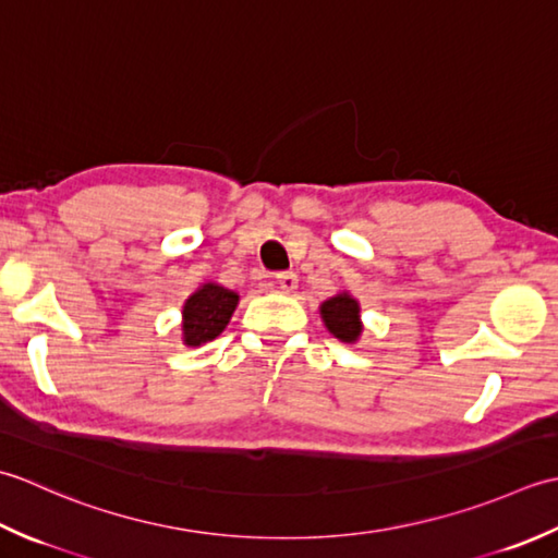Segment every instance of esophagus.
<instances>
[{"label":"esophagus","mask_w":558,"mask_h":558,"mask_svg":"<svg viewBox=\"0 0 558 558\" xmlns=\"http://www.w3.org/2000/svg\"><path fill=\"white\" fill-rule=\"evenodd\" d=\"M277 279V283H279V289H283V291H293L295 287H299V275H295V271H279V275L275 277Z\"/></svg>","instance_id":"34e87169"}]
</instances>
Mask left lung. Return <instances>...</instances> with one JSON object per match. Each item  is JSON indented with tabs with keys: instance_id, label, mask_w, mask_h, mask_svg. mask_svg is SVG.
<instances>
[{
	"instance_id": "left-lung-1",
	"label": "left lung",
	"mask_w": 558,
	"mask_h": 558,
	"mask_svg": "<svg viewBox=\"0 0 558 558\" xmlns=\"http://www.w3.org/2000/svg\"><path fill=\"white\" fill-rule=\"evenodd\" d=\"M323 320L329 332L342 342H356L361 335L359 323V303L347 293H339L320 305Z\"/></svg>"
}]
</instances>
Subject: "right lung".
I'll list each match as a JSON object with an SVG mask.
<instances>
[{
  "label": "right lung",
  "mask_w": 558,
  "mask_h": 558,
  "mask_svg": "<svg viewBox=\"0 0 558 558\" xmlns=\"http://www.w3.org/2000/svg\"><path fill=\"white\" fill-rule=\"evenodd\" d=\"M238 305V295L216 283H204V287L192 293L183 308V339L190 347H199L211 342L214 337L223 332L229 325L231 315Z\"/></svg>",
  "instance_id": "obj_1"
}]
</instances>
